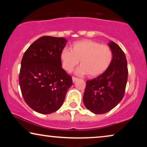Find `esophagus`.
<instances>
[{
  "mask_svg": "<svg viewBox=\"0 0 147 147\" xmlns=\"http://www.w3.org/2000/svg\"><path fill=\"white\" fill-rule=\"evenodd\" d=\"M78 80V78H77L72 77V81H73V82H75L76 81H77Z\"/></svg>",
  "mask_w": 147,
  "mask_h": 147,
  "instance_id": "esophagus-1",
  "label": "esophagus"
}]
</instances>
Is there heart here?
Instances as JSON below:
<instances>
[{"instance_id":"b5f03b06","label":"heart","mask_w":147,"mask_h":147,"mask_svg":"<svg viewBox=\"0 0 147 147\" xmlns=\"http://www.w3.org/2000/svg\"><path fill=\"white\" fill-rule=\"evenodd\" d=\"M60 58L65 71L71 72L80 60L82 65L78 69L77 74H88L90 77L94 78L108 69L113 59V53L109 46L92 40H82L72 44L71 50H62Z\"/></svg>"}]
</instances>
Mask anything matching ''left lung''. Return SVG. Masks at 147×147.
Listing matches in <instances>:
<instances>
[{"mask_svg":"<svg viewBox=\"0 0 147 147\" xmlns=\"http://www.w3.org/2000/svg\"><path fill=\"white\" fill-rule=\"evenodd\" d=\"M108 45L113 59L108 69L93 80L86 82L83 100L84 105L94 114H104L111 110L122 100L128 80L126 55L113 41Z\"/></svg>","mask_w":147,"mask_h":147,"instance_id":"8db88e82","label":"left lung"}]
</instances>
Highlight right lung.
Wrapping results in <instances>:
<instances>
[{"mask_svg":"<svg viewBox=\"0 0 147 147\" xmlns=\"http://www.w3.org/2000/svg\"><path fill=\"white\" fill-rule=\"evenodd\" d=\"M63 37L43 36L34 41L21 60L19 85L27 105L41 114H51L63 104L72 78L62 68Z\"/></svg>","mask_w":147,"mask_h":147,"instance_id":"right-lung-1","label":"right lung"}]
</instances>
